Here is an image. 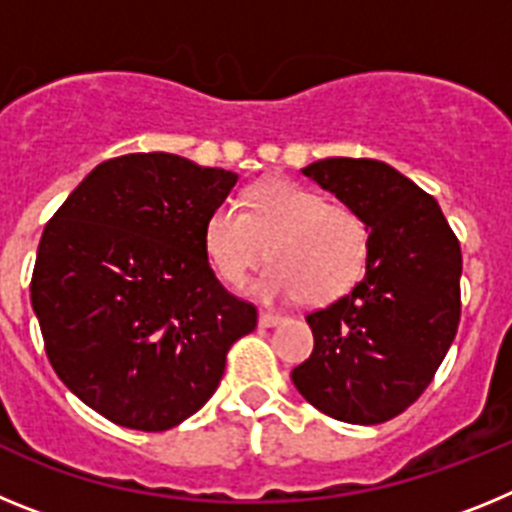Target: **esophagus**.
Segmentation results:
<instances>
[{"mask_svg": "<svg viewBox=\"0 0 512 512\" xmlns=\"http://www.w3.org/2000/svg\"><path fill=\"white\" fill-rule=\"evenodd\" d=\"M282 323V315H277V312L271 310H261L259 315V325L261 328H274V325Z\"/></svg>", "mask_w": 512, "mask_h": 512, "instance_id": "obj_1", "label": "esophagus"}]
</instances>
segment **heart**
Instances as JSON below:
<instances>
[{
	"label": "heart",
	"mask_w": 512,
	"mask_h": 512,
	"mask_svg": "<svg viewBox=\"0 0 512 512\" xmlns=\"http://www.w3.org/2000/svg\"><path fill=\"white\" fill-rule=\"evenodd\" d=\"M205 253L228 287L246 284L269 253L274 266L256 284L261 297L330 305L366 274L372 228L356 207L289 179H266L243 194V210L235 202L212 207Z\"/></svg>",
	"instance_id": "b5f03b06"
}]
</instances>
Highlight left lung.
<instances>
[{"mask_svg": "<svg viewBox=\"0 0 512 512\" xmlns=\"http://www.w3.org/2000/svg\"><path fill=\"white\" fill-rule=\"evenodd\" d=\"M372 228L369 266L341 300L312 310L315 348L292 369L312 408L356 425L392 420L433 382L461 318V246L441 207L372 158L302 169Z\"/></svg>", "mask_w": 512, "mask_h": 512, "instance_id": "obj_1", "label": "left lung"}]
</instances>
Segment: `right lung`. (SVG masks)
<instances>
[{
    "instance_id": "add662e5",
    "label": "right lung",
    "mask_w": 512,
    "mask_h": 512,
    "mask_svg": "<svg viewBox=\"0 0 512 512\" xmlns=\"http://www.w3.org/2000/svg\"><path fill=\"white\" fill-rule=\"evenodd\" d=\"M238 176L174 153L99 164L48 220L30 300L45 354L84 405L169 431L215 395L259 310L217 282L205 220Z\"/></svg>"
}]
</instances>
